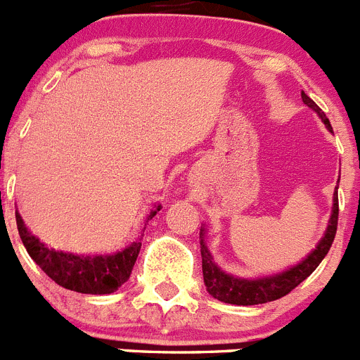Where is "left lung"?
<instances>
[{"label": "left lung", "mask_w": 360, "mask_h": 360, "mask_svg": "<svg viewBox=\"0 0 360 360\" xmlns=\"http://www.w3.org/2000/svg\"><path fill=\"white\" fill-rule=\"evenodd\" d=\"M301 98H303V103L307 104L308 108L317 111V115L323 119V122L326 124V128L332 129L328 117L324 115V111L321 110L304 91H301ZM337 219H339V196H337L335 191L330 225L328 229H326L324 238L316 247V250H314L304 262L299 263L297 266H292L290 270H287V272H283V274L279 276H272V278L263 279H240L234 278V276L231 274H225L224 270H219L218 265L212 262L207 247H205L202 231V234H200V238H202V240H200V252H202L203 283H205V287H207V292L212 297L218 299V301H224V303L229 304H243V307L269 303V301H276V299L287 295L288 292H292L297 287L299 283H303L304 279L319 266V263L323 262L324 256L328 254L337 232Z\"/></svg>", "instance_id": "obj_1"}]
</instances>
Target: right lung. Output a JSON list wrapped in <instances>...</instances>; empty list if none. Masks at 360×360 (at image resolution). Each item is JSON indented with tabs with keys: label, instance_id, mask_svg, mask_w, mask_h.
Returning <instances> with one entry per match:
<instances>
[{
	"label": "right lung",
	"instance_id": "add662e5",
	"mask_svg": "<svg viewBox=\"0 0 360 360\" xmlns=\"http://www.w3.org/2000/svg\"><path fill=\"white\" fill-rule=\"evenodd\" d=\"M160 209L162 205H157L149 212L148 219H151ZM15 224H18L19 236L25 249L30 254L32 259L41 266L44 274L63 288L81 292V294L115 292L120 285L129 279L142 247V241L139 238V241L129 245L128 249L111 254V256H75V254L63 252V250H56L44 245L36 234H32L25 227L19 212H15Z\"/></svg>",
	"mask_w": 360,
	"mask_h": 360
}]
</instances>
